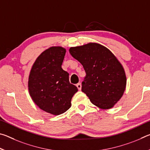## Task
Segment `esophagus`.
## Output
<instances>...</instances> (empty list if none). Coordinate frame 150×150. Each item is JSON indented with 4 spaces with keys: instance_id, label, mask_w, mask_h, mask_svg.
<instances>
[{
    "instance_id": "1",
    "label": "esophagus",
    "mask_w": 150,
    "mask_h": 150,
    "mask_svg": "<svg viewBox=\"0 0 150 150\" xmlns=\"http://www.w3.org/2000/svg\"><path fill=\"white\" fill-rule=\"evenodd\" d=\"M76 86H77V87L78 88L79 90H81V84L80 83H77V84L76 85Z\"/></svg>"
}]
</instances>
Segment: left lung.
<instances>
[{
	"mask_svg": "<svg viewBox=\"0 0 150 150\" xmlns=\"http://www.w3.org/2000/svg\"><path fill=\"white\" fill-rule=\"evenodd\" d=\"M69 53L85 71L83 92L97 107L112 108L122 96L126 85L125 71L115 55L97 43L72 47Z\"/></svg>",
	"mask_w": 150,
	"mask_h": 150,
	"instance_id": "obj_1",
	"label": "left lung"
}]
</instances>
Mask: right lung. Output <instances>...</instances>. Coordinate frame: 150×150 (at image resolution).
<instances>
[{
	"mask_svg": "<svg viewBox=\"0 0 150 150\" xmlns=\"http://www.w3.org/2000/svg\"><path fill=\"white\" fill-rule=\"evenodd\" d=\"M65 48L53 46L43 52L32 65L28 78V90L38 107L54 115L64 113L71 106L77 87L71 84L69 73L62 68Z\"/></svg>",
	"mask_w": 150,
	"mask_h": 150,
	"instance_id": "add662e5",
	"label": "right lung"
}]
</instances>
